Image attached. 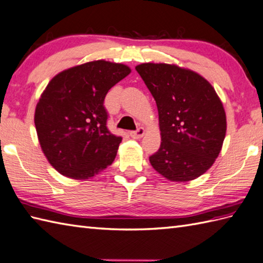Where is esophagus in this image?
Segmentation results:
<instances>
[{"instance_id":"obj_1","label":"esophagus","mask_w":263,"mask_h":263,"mask_svg":"<svg viewBox=\"0 0 263 263\" xmlns=\"http://www.w3.org/2000/svg\"><path fill=\"white\" fill-rule=\"evenodd\" d=\"M129 135L134 139H139L145 135V129H144V128H138V129L135 130V132H130Z\"/></svg>"}]
</instances>
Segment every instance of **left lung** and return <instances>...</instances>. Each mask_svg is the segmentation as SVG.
Listing matches in <instances>:
<instances>
[{"label":"left lung","mask_w":263,"mask_h":263,"mask_svg":"<svg viewBox=\"0 0 263 263\" xmlns=\"http://www.w3.org/2000/svg\"><path fill=\"white\" fill-rule=\"evenodd\" d=\"M136 71L159 110L162 142L151 165L173 182L199 178L218 157L226 135L218 95L200 74L176 64L143 63Z\"/></svg>","instance_id":"8db88e82"}]
</instances>
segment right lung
Here are the masks:
<instances>
[{"mask_svg":"<svg viewBox=\"0 0 263 263\" xmlns=\"http://www.w3.org/2000/svg\"><path fill=\"white\" fill-rule=\"evenodd\" d=\"M129 66L104 60L56 74L40 96L34 126L46 159L62 176L87 180L111 165L121 137L107 128L103 101Z\"/></svg>","mask_w":263,"mask_h":263,"instance_id":"right-lung-1","label":"right lung"}]
</instances>
